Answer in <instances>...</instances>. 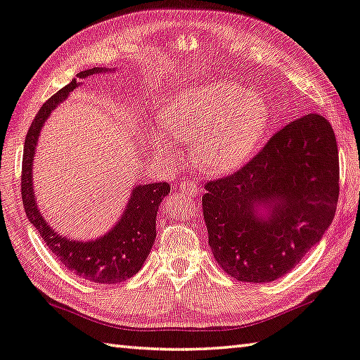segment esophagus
<instances>
[{"label": "esophagus", "mask_w": 360, "mask_h": 360, "mask_svg": "<svg viewBox=\"0 0 360 360\" xmlns=\"http://www.w3.org/2000/svg\"><path fill=\"white\" fill-rule=\"evenodd\" d=\"M179 191L184 193V195H187V197H198V193H200V188L193 184L192 181H188V179H184V181H181V184H179Z\"/></svg>", "instance_id": "obj_1"}]
</instances>
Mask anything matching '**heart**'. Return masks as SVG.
<instances>
[{
	"mask_svg": "<svg viewBox=\"0 0 360 360\" xmlns=\"http://www.w3.org/2000/svg\"><path fill=\"white\" fill-rule=\"evenodd\" d=\"M271 122L266 97L233 82L193 84L172 97L153 141L167 155L176 141L192 143V162L212 176L244 167L263 143Z\"/></svg>",
	"mask_w": 360,
	"mask_h": 360,
	"instance_id": "b5f03b06",
	"label": "heart"
}]
</instances>
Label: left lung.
<instances>
[{
    "label": "left lung",
    "mask_w": 360,
    "mask_h": 360,
    "mask_svg": "<svg viewBox=\"0 0 360 360\" xmlns=\"http://www.w3.org/2000/svg\"><path fill=\"white\" fill-rule=\"evenodd\" d=\"M338 178L329 121L309 113L286 124L244 168L205 186L215 261L239 282L283 277L334 220Z\"/></svg>",
    "instance_id": "obj_1"
}]
</instances>
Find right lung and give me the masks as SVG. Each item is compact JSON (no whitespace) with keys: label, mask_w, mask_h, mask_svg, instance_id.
<instances>
[{"label":"right lung","mask_w":360,"mask_h":360,"mask_svg":"<svg viewBox=\"0 0 360 360\" xmlns=\"http://www.w3.org/2000/svg\"><path fill=\"white\" fill-rule=\"evenodd\" d=\"M107 68L82 70L77 78H86ZM77 78L58 91L44 103L26 134L22 167V200L26 217L41 234L49 250L78 277L96 283H117L127 280L141 269L155 240V219L162 200L169 193L168 182L139 184L134 187L124 212L115 226L103 236L91 240L69 239L58 234L44 219L37 207L32 186V162H34L39 135L53 110L68 99L70 91L80 86Z\"/></svg>","instance_id":"right-lung-1"}]
</instances>
